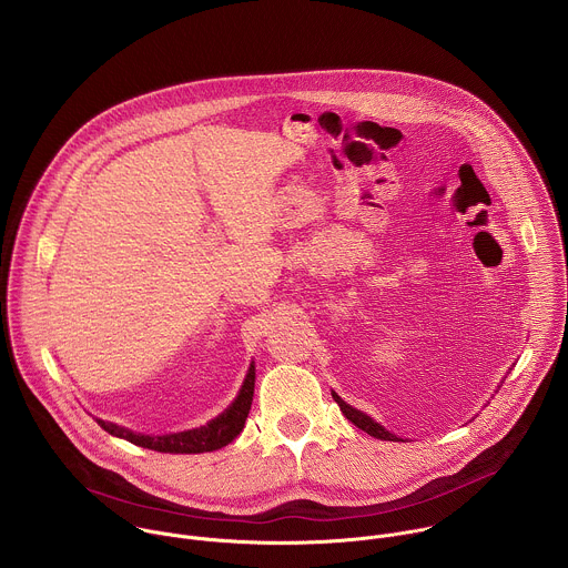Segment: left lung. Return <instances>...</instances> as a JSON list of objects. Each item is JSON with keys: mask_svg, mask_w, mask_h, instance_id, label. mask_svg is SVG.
I'll return each instance as SVG.
<instances>
[{"mask_svg": "<svg viewBox=\"0 0 568 568\" xmlns=\"http://www.w3.org/2000/svg\"><path fill=\"white\" fill-rule=\"evenodd\" d=\"M333 398L337 400V405L342 407V412H344V416L348 418V420H353L359 429H364V432H368L371 436H375V438H381V440H398L394 434H389V432H385L378 423H375L368 414H364V412H359V409H355V407H351L348 403H344L335 392H333Z\"/></svg>", "mask_w": 568, "mask_h": 568, "instance_id": "left-lung-1", "label": "left lung"}]
</instances>
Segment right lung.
I'll use <instances>...</instances> for the list:
<instances>
[{
	"mask_svg": "<svg viewBox=\"0 0 568 568\" xmlns=\"http://www.w3.org/2000/svg\"><path fill=\"white\" fill-rule=\"evenodd\" d=\"M253 387H255V368L251 366L246 378L242 383L240 394L235 400L215 418H211L206 425L187 429V432H176V434H163V436H148V434H134L132 429L119 427L114 423L99 420V425L110 432L112 436L125 438L139 447L154 449V452H165V454H200V452H213L224 445H229L244 427L251 400H253Z\"/></svg>",
	"mask_w": 568,
	"mask_h": 568,
	"instance_id": "right-lung-1",
	"label": "right lung"
}]
</instances>
